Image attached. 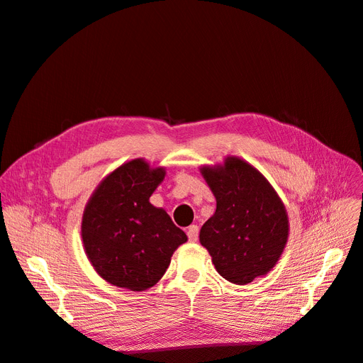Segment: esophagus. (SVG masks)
<instances>
[{
	"instance_id": "34e87169",
	"label": "esophagus",
	"mask_w": 363,
	"mask_h": 363,
	"mask_svg": "<svg viewBox=\"0 0 363 363\" xmlns=\"http://www.w3.org/2000/svg\"><path fill=\"white\" fill-rule=\"evenodd\" d=\"M199 233H200L199 225H189L188 227V238H189L191 242H196V240H199Z\"/></svg>"
}]
</instances>
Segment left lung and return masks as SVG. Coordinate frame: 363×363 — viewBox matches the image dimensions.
Masks as SVG:
<instances>
[{
  "label": "left lung",
  "instance_id": "left-lung-1",
  "mask_svg": "<svg viewBox=\"0 0 363 363\" xmlns=\"http://www.w3.org/2000/svg\"><path fill=\"white\" fill-rule=\"evenodd\" d=\"M201 172L216 199V211L201 227L200 242L216 271L235 284L265 276L281 256L289 233L279 195L256 168L238 157Z\"/></svg>",
  "mask_w": 363,
  "mask_h": 363
}]
</instances>
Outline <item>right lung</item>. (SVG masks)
I'll return each mask as SVG.
<instances>
[{
	"label": "right lung",
	"mask_w": 363,
	"mask_h": 363,
	"mask_svg": "<svg viewBox=\"0 0 363 363\" xmlns=\"http://www.w3.org/2000/svg\"><path fill=\"white\" fill-rule=\"evenodd\" d=\"M164 177L142 159L124 163L87 203L82 238L95 271L118 288L148 289L162 279L172 252L188 240L169 215L150 203Z\"/></svg>",
	"instance_id": "1"
}]
</instances>
